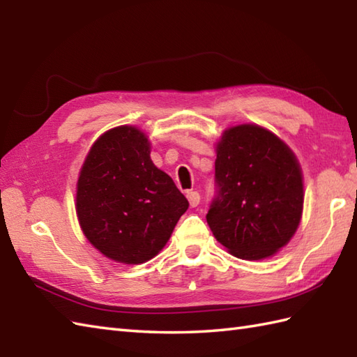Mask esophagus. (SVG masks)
Segmentation results:
<instances>
[{"label": "esophagus", "instance_id": "obj_1", "mask_svg": "<svg viewBox=\"0 0 357 357\" xmlns=\"http://www.w3.org/2000/svg\"><path fill=\"white\" fill-rule=\"evenodd\" d=\"M187 199H188V204H190V207L195 208L199 206V201H201V196L198 192H187Z\"/></svg>", "mask_w": 357, "mask_h": 357}]
</instances>
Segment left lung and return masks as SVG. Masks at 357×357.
<instances>
[{"label":"left lung","instance_id":"1","mask_svg":"<svg viewBox=\"0 0 357 357\" xmlns=\"http://www.w3.org/2000/svg\"><path fill=\"white\" fill-rule=\"evenodd\" d=\"M216 151V192L206 216L215 238L241 259L275 255L291 239L304 206L293 151L253 124L229 128Z\"/></svg>","mask_w":357,"mask_h":357}]
</instances>
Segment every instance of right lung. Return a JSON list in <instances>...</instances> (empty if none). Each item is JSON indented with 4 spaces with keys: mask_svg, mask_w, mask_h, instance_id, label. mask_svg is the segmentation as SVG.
Wrapping results in <instances>:
<instances>
[{
    "mask_svg": "<svg viewBox=\"0 0 357 357\" xmlns=\"http://www.w3.org/2000/svg\"><path fill=\"white\" fill-rule=\"evenodd\" d=\"M187 208L173 179L151 162L150 144L138 128H112L90 149L77 213L86 238L110 259L142 264L155 257Z\"/></svg>",
    "mask_w": 357,
    "mask_h": 357,
    "instance_id": "obj_1",
    "label": "right lung"
}]
</instances>
